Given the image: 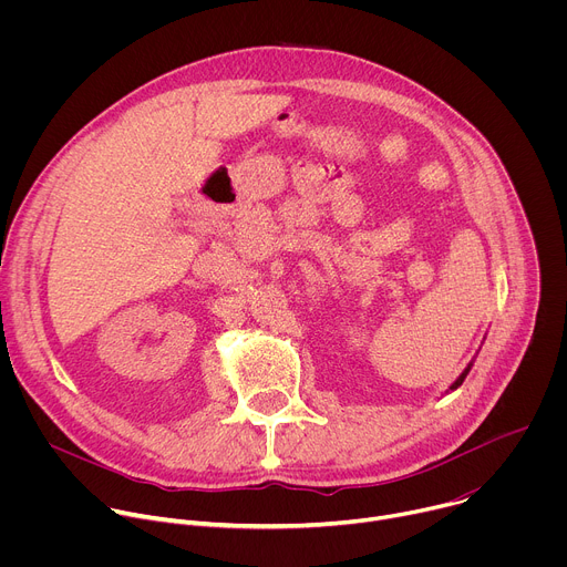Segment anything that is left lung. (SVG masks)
Masks as SVG:
<instances>
[{
	"mask_svg": "<svg viewBox=\"0 0 567 567\" xmlns=\"http://www.w3.org/2000/svg\"><path fill=\"white\" fill-rule=\"evenodd\" d=\"M471 368H473V361H471V363H468V365L462 370V374H460V377H457V379H455V381L449 385V390H457V388L462 385V381L466 379V374H468V370H471ZM449 390H446V392H449Z\"/></svg>",
	"mask_w": 567,
	"mask_h": 567,
	"instance_id": "1",
	"label": "left lung"
}]
</instances>
